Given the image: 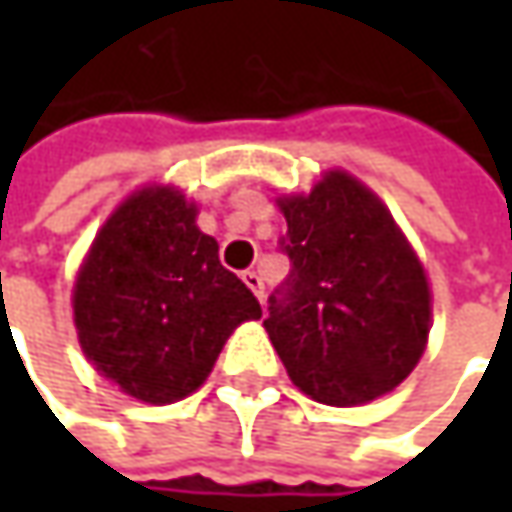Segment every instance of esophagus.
I'll use <instances>...</instances> for the list:
<instances>
[{
  "instance_id": "34e87169",
  "label": "esophagus",
  "mask_w": 512,
  "mask_h": 512,
  "mask_svg": "<svg viewBox=\"0 0 512 512\" xmlns=\"http://www.w3.org/2000/svg\"><path fill=\"white\" fill-rule=\"evenodd\" d=\"M242 282L256 293V299H265V282H262V276H259L256 270H245V273H242Z\"/></svg>"
}]
</instances>
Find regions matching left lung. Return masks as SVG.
<instances>
[{
    "label": "left lung",
    "instance_id": "left-lung-1",
    "mask_svg": "<svg viewBox=\"0 0 512 512\" xmlns=\"http://www.w3.org/2000/svg\"><path fill=\"white\" fill-rule=\"evenodd\" d=\"M279 207L290 273L267 299L265 327L287 376L333 407L390 393L422 359L430 333L416 253L387 207L342 170Z\"/></svg>",
    "mask_w": 512,
    "mask_h": 512
}]
</instances>
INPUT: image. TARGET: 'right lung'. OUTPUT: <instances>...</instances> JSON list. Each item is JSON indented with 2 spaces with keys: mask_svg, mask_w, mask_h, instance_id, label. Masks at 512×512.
<instances>
[{
  "mask_svg": "<svg viewBox=\"0 0 512 512\" xmlns=\"http://www.w3.org/2000/svg\"><path fill=\"white\" fill-rule=\"evenodd\" d=\"M259 316V299L219 262L216 239L173 187L133 193L96 236L73 287L85 356L150 404L193 393L233 327Z\"/></svg>",
  "mask_w": 512,
  "mask_h": 512,
  "instance_id": "1",
  "label": "right lung"
}]
</instances>
